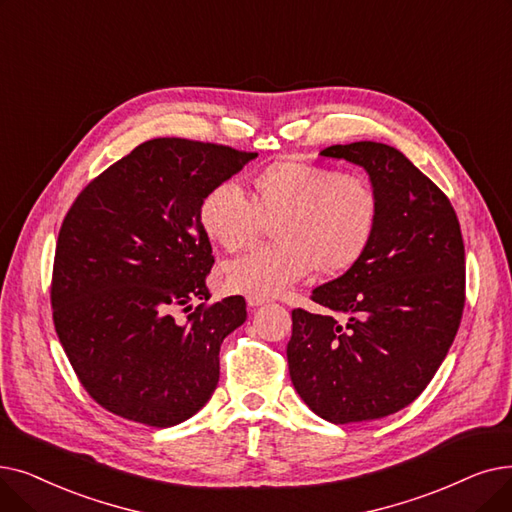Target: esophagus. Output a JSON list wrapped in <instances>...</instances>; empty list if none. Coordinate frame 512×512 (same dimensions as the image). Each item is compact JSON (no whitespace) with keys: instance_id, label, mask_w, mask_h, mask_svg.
Wrapping results in <instances>:
<instances>
[{"instance_id":"1","label":"esophagus","mask_w":512,"mask_h":512,"mask_svg":"<svg viewBox=\"0 0 512 512\" xmlns=\"http://www.w3.org/2000/svg\"><path fill=\"white\" fill-rule=\"evenodd\" d=\"M247 303H249V307H259L263 303H268V299H265V297H247Z\"/></svg>"}]
</instances>
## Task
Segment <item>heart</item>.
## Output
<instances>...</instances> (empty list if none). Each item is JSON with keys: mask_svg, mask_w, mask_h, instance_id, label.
Listing matches in <instances>:
<instances>
[{"mask_svg": "<svg viewBox=\"0 0 512 512\" xmlns=\"http://www.w3.org/2000/svg\"><path fill=\"white\" fill-rule=\"evenodd\" d=\"M379 215L381 198L366 175L299 159L257 171L249 180V198L234 182H217L196 207L198 228L226 253L251 247L265 224H274V244L224 268L232 291L265 299L314 268L326 278L353 270L370 249Z\"/></svg>", "mask_w": 512, "mask_h": 512, "instance_id": "1", "label": "heart"}]
</instances>
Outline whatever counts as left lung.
Wrapping results in <instances>:
<instances>
[{
	"instance_id": "8db88e82",
	"label": "left lung",
	"mask_w": 512,
	"mask_h": 512,
	"mask_svg": "<svg viewBox=\"0 0 512 512\" xmlns=\"http://www.w3.org/2000/svg\"><path fill=\"white\" fill-rule=\"evenodd\" d=\"M368 171L381 215L353 270L318 286L322 314L293 309L288 372L303 402L335 425L389 416L425 391L464 309V242L450 198L381 142L324 148Z\"/></svg>"
}]
</instances>
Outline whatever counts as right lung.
I'll return each instance as SVG.
<instances>
[{
    "mask_svg": "<svg viewBox=\"0 0 512 512\" xmlns=\"http://www.w3.org/2000/svg\"><path fill=\"white\" fill-rule=\"evenodd\" d=\"M255 157L154 138L102 171L66 213L50 288L54 326L83 389L108 412L165 429L211 399L219 347L247 320V303L240 295L207 303L215 259L196 207Z\"/></svg>",
    "mask_w": 512,
    "mask_h": 512,
    "instance_id": "right-lung-1",
    "label": "right lung"
}]
</instances>
